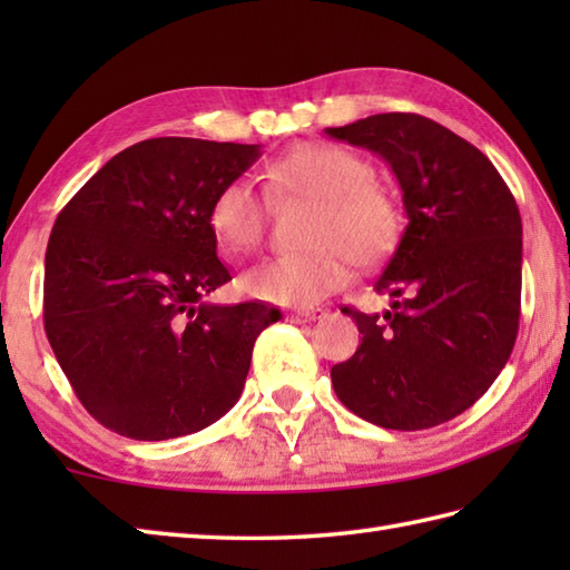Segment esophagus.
<instances>
[{
	"label": "esophagus",
	"mask_w": 570,
	"mask_h": 570,
	"mask_svg": "<svg viewBox=\"0 0 570 570\" xmlns=\"http://www.w3.org/2000/svg\"><path fill=\"white\" fill-rule=\"evenodd\" d=\"M323 308H301V311H294L292 318L294 323H311V321H316V318H323Z\"/></svg>",
	"instance_id": "esophagus-1"
}]
</instances>
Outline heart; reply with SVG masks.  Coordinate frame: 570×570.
Listing matches in <instances>:
<instances>
[{
  "mask_svg": "<svg viewBox=\"0 0 570 570\" xmlns=\"http://www.w3.org/2000/svg\"><path fill=\"white\" fill-rule=\"evenodd\" d=\"M274 196L316 203L306 242L311 249L276 254L239 276L252 298L282 306H313L337 292L350 262L372 264L390 254L402 235L404 213L396 196L374 180V166L335 144H298L264 168ZM266 198L247 178H233L215 193L208 210L210 233L229 257L259 245L266 229Z\"/></svg>",
  "mask_w": 570,
  "mask_h": 570,
  "instance_id": "b5f03b06",
  "label": "heart"
}]
</instances>
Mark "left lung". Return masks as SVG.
<instances>
[{"instance_id": "left-lung-1", "label": "left lung", "mask_w": 570, "mask_h": 570, "mask_svg": "<svg viewBox=\"0 0 570 570\" xmlns=\"http://www.w3.org/2000/svg\"><path fill=\"white\" fill-rule=\"evenodd\" d=\"M392 166L406 227L353 316L362 343L331 370L337 399L370 423L421 431L463 414L512 355L522 308V217L485 154L429 117L386 112L328 127Z\"/></svg>"}]
</instances>
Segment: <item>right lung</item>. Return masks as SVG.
I'll return each mask as SVG.
<instances>
[{"instance_id": "add662e5", "label": "right lung", "mask_w": 570, "mask_h": 570, "mask_svg": "<svg viewBox=\"0 0 570 570\" xmlns=\"http://www.w3.org/2000/svg\"><path fill=\"white\" fill-rule=\"evenodd\" d=\"M259 144L159 137L112 156L56 217L43 328L80 404L105 429L166 441L237 404L252 347L282 313L217 306L227 284L208 210Z\"/></svg>"}]
</instances>
